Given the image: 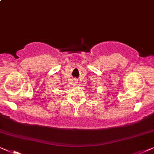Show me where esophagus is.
Here are the masks:
<instances>
[{
    "instance_id": "obj_1",
    "label": "esophagus",
    "mask_w": 154,
    "mask_h": 154,
    "mask_svg": "<svg viewBox=\"0 0 154 154\" xmlns=\"http://www.w3.org/2000/svg\"><path fill=\"white\" fill-rule=\"evenodd\" d=\"M76 83H77V82H75V84H76Z\"/></svg>"
}]
</instances>
